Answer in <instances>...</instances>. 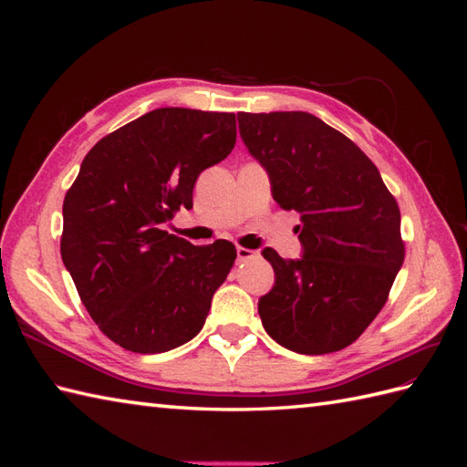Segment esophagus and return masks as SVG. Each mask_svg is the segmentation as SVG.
I'll use <instances>...</instances> for the list:
<instances>
[{
  "label": "esophagus",
  "mask_w": 467,
  "mask_h": 467,
  "mask_svg": "<svg viewBox=\"0 0 467 467\" xmlns=\"http://www.w3.org/2000/svg\"><path fill=\"white\" fill-rule=\"evenodd\" d=\"M253 257H257V251L247 249V247H237V261H249Z\"/></svg>",
  "instance_id": "obj_1"
}]
</instances>
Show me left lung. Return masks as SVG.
Masks as SVG:
<instances>
[{
	"mask_svg": "<svg viewBox=\"0 0 467 467\" xmlns=\"http://www.w3.org/2000/svg\"><path fill=\"white\" fill-rule=\"evenodd\" d=\"M237 120L275 201L302 222V259L263 251L276 278L259 300L263 327L300 355L341 350L379 314L403 265L400 206L368 155L309 112H239Z\"/></svg>",
	"mask_w": 467,
	"mask_h": 467,
	"instance_id": "1",
	"label": "left lung"
}]
</instances>
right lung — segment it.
I'll list each match as a JSON object with an SVG mask.
<instances>
[{"mask_svg": "<svg viewBox=\"0 0 467 467\" xmlns=\"http://www.w3.org/2000/svg\"><path fill=\"white\" fill-rule=\"evenodd\" d=\"M234 112L165 107L101 138L64 199L60 253L110 341L140 355L199 335L235 247L192 245L161 230L206 167L235 146Z\"/></svg>", "mask_w": 467, "mask_h": 467, "instance_id": "obj_1", "label": "right lung"}]
</instances>
